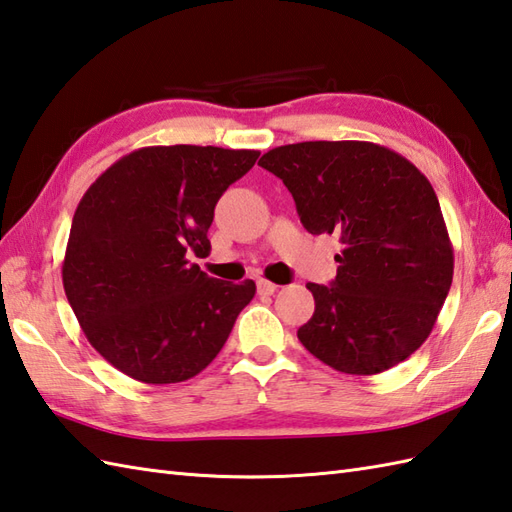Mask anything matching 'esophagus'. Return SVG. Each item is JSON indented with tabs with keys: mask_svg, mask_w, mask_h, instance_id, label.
Returning <instances> with one entry per match:
<instances>
[{
	"mask_svg": "<svg viewBox=\"0 0 512 512\" xmlns=\"http://www.w3.org/2000/svg\"><path fill=\"white\" fill-rule=\"evenodd\" d=\"M256 287H258L260 295H274L278 289V285H274V282H269V280H258Z\"/></svg>",
	"mask_w": 512,
	"mask_h": 512,
	"instance_id": "1",
	"label": "esophagus"
}]
</instances>
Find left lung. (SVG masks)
Listing matches in <instances>:
<instances>
[{
	"mask_svg": "<svg viewBox=\"0 0 512 512\" xmlns=\"http://www.w3.org/2000/svg\"><path fill=\"white\" fill-rule=\"evenodd\" d=\"M282 179L311 234H335L331 285L309 282L302 346L346 374H377L429 337L453 278L434 188L403 155L372 142H298L258 162Z\"/></svg>",
	"mask_w": 512,
	"mask_h": 512,
	"instance_id": "left-lung-1",
	"label": "left lung"
}]
</instances>
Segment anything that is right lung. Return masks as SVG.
Returning <instances> with one entry per match:
<instances>
[{"label": "right lung", "mask_w": 512, "mask_h": 512, "mask_svg": "<svg viewBox=\"0 0 512 512\" xmlns=\"http://www.w3.org/2000/svg\"><path fill=\"white\" fill-rule=\"evenodd\" d=\"M219 146H146L102 173L74 212L63 260L67 302L113 368L179 383L219 355L249 300L188 256H208L214 206L258 160Z\"/></svg>", "instance_id": "obj_1"}]
</instances>
